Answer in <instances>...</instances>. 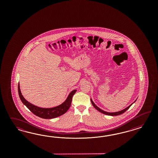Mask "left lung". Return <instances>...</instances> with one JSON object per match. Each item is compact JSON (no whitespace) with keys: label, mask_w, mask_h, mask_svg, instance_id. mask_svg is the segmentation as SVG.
Here are the masks:
<instances>
[{"label":"left lung","mask_w":158,"mask_h":158,"mask_svg":"<svg viewBox=\"0 0 158 158\" xmlns=\"http://www.w3.org/2000/svg\"><path fill=\"white\" fill-rule=\"evenodd\" d=\"M90 100H91L92 105H93V106L96 108L97 110H98L99 112H100L102 114H105V115H109V116H117V115H121V114H123L124 112H126V110H127L130 107L131 105H133V104H134V102L137 100V99H136L134 101V102H133L131 104H130L129 106H128L127 107H126V108H124V109L122 110H119V111H118V112H106V111H104V110H102L100 108H98V107L94 104V102L93 101L91 98H90Z\"/></svg>","instance_id":"1"}]
</instances>
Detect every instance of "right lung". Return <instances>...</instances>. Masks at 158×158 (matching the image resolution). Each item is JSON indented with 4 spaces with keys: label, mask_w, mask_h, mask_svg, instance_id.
<instances>
[{
    "label": "right lung",
    "mask_w": 158,
    "mask_h": 158,
    "mask_svg": "<svg viewBox=\"0 0 158 158\" xmlns=\"http://www.w3.org/2000/svg\"><path fill=\"white\" fill-rule=\"evenodd\" d=\"M18 90H19V94L20 100H21L22 102L24 104V105H25L29 110L34 114V115H36L41 118L47 119L56 118L67 112V110H69V108H70V106L71 105L72 97L77 91V90H73L72 91H71L67 97V99L64 102H63L61 104L53 108H40L33 105L31 103L29 102L28 101L26 100L24 98L23 96L22 95V93L20 90L19 83L18 86Z\"/></svg>",
    "instance_id": "obj_1"
}]
</instances>
